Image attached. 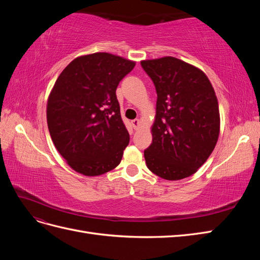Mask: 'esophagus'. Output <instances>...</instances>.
Wrapping results in <instances>:
<instances>
[{"mask_svg": "<svg viewBox=\"0 0 260 260\" xmlns=\"http://www.w3.org/2000/svg\"><path fill=\"white\" fill-rule=\"evenodd\" d=\"M131 123H132V127H133V129L135 130H138L139 128H140V119H135V120H132L131 121Z\"/></svg>", "mask_w": 260, "mask_h": 260, "instance_id": "1", "label": "esophagus"}]
</instances>
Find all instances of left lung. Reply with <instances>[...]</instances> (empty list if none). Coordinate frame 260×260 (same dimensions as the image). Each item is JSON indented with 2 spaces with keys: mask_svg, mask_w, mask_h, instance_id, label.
I'll list each match as a JSON object with an SVG mask.
<instances>
[{
  "mask_svg": "<svg viewBox=\"0 0 260 260\" xmlns=\"http://www.w3.org/2000/svg\"><path fill=\"white\" fill-rule=\"evenodd\" d=\"M154 82L157 102L147 168L162 179L192 176L214 151L220 131L218 100L201 69L176 57L141 61Z\"/></svg>",
  "mask_w": 260,
  "mask_h": 260,
  "instance_id": "1",
  "label": "left lung"
}]
</instances>
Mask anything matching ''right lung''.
Listing matches in <instances>:
<instances>
[{
	"mask_svg": "<svg viewBox=\"0 0 260 260\" xmlns=\"http://www.w3.org/2000/svg\"><path fill=\"white\" fill-rule=\"evenodd\" d=\"M136 62L109 53L75 58L55 82L46 105L53 143L81 175H103L120 164L129 133L116 89Z\"/></svg>",
	"mask_w": 260,
	"mask_h": 260,
	"instance_id": "right-lung-1",
	"label": "right lung"
}]
</instances>
